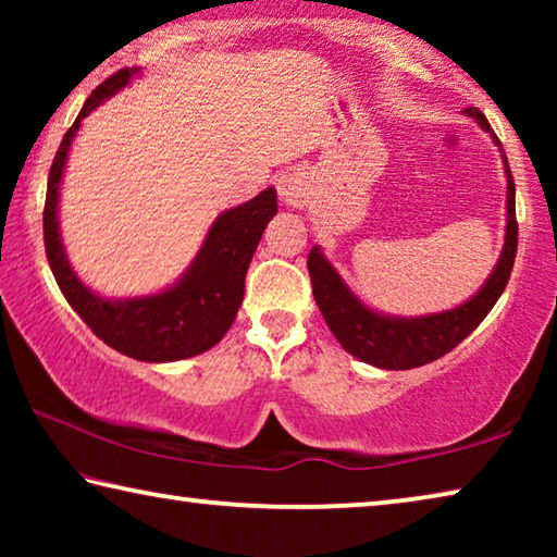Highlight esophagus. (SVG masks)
Segmentation results:
<instances>
[{"mask_svg": "<svg viewBox=\"0 0 557 557\" xmlns=\"http://www.w3.org/2000/svg\"><path fill=\"white\" fill-rule=\"evenodd\" d=\"M309 176L305 172H299V169H292V172H285L277 178V194L280 199L285 201L292 209H301V206H307L309 201Z\"/></svg>", "mask_w": 557, "mask_h": 557, "instance_id": "34e87169", "label": "esophagus"}]
</instances>
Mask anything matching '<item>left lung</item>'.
<instances>
[{
	"instance_id": "8db88e82",
	"label": "left lung",
	"mask_w": 557,
	"mask_h": 557,
	"mask_svg": "<svg viewBox=\"0 0 557 557\" xmlns=\"http://www.w3.org/2000/svg\"><path fill=\"white\" fill-rule=\"evenodd\" d=\"M467 115L474 117L486 132H492L488 120L476 108H467ZM494 143L502 147L498 137ZM506 243L498 258L496 268L484 287L474 297L457 309H447L440 314L428 317H385L373 312L358 299L351 289L344 285L338 272L324 260L322 250L312 248L307 258L309 277H312V292L317 299L319 312H322L326 326L332 329L348 354L361 358V361L385 371H405L418 369L430 361H437L440 356L449 354L457 344L474 332L484 322V317L492 312L496 299L511 277L516 248H518V221H516V184L508 169L506 154Z\"/></svg>"
}]
</instances>
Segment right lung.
<instances>
[{
  "label": "right lung",
  "mask_w": 557,
  "mask_h": 557,
  "mask_svg": "<svg viewBox=\"0 0 557 557\" xmlns=\"http://www.w3.org/2000/svg\"><path fill=\"white\" fill-rule=\"evenodd\" d=\"M139 69H122L90 92L86 106L61 139L53 157L44 206V245L55 282L69 305L115 351L147 363L182 361L209 351L228 332L245 292V272L262 231L277 213L275 188H265L256 199L221 213L213 221L199 256L184 277L159 295L135 299H106L75 277L65 258L59 233V186L69 149L83 117L102 100L125 88Z\"/></svg>",
  "instance_id": "obj_1"
}]
</instances>
